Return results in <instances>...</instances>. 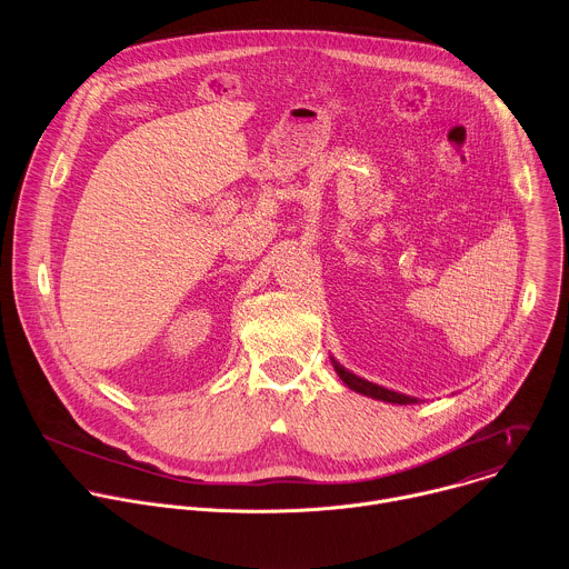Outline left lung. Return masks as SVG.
Listing matches in <instances>:
<instances>
[{
  "mask_svg": "<svg viewBox=\"0 0 569 569\" xmlns=\"http://www.w3.org/2000/svg\"><path fill=\"white\" fill-rule=\"evenodd\" d=\"M331 362H333V369H336V373L340 376V380H342L349 389H353V391H358V393H362V396H369V398H376V400H385V402H396V405H415V402H419V398H415V396L398 393V391H393V389H387V387H382V385H376V382H369V380L356 376L353 371H349L347 367H342L336 358H331Z\"/></svg>",
  "mask_w": 569,
  "mask_h": 569,
  "instance_id": "1",
  "label": "left lung"
}]
</instances>
